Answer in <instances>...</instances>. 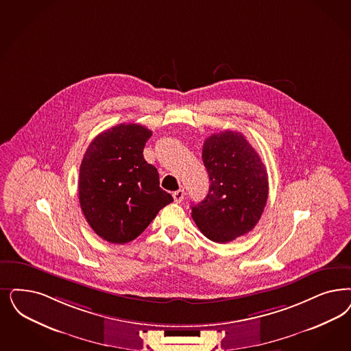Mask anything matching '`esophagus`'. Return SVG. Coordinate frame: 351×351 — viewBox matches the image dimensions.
<instances>
[{
    "instance_id": "obj_1",
    "label": "esophagus",
    "mask_w": 351,
    "mask_h": 351,
    "mask_svg": "<svg viewBox=\"0 0 351 351\" xmlns=\"http://www.w3.org/2000/svg\"><path fill=\"white\" fill-rule=\"evenodd\" d=\"M172 197H173V201H175L176 204H180L182 201V198H184V191H182V189H179V191L173 192V193H172Z\"/></svg>"
}]
</instances>
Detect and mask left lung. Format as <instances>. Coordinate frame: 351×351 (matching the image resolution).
I'll use <instances>...</instances> for the list:
<instances>
[{
  "instance_id": "1",
  "label": "left lung",
  "mask_w": 351,
  "mask_h": 351,
  "mask_svg": "<svg viewBox=\"0 0 351 351\" xmlns=\"http://www.w3.org/2000/svg\"><path fill=\"white\" fill-rule=\"evenodd\" d=\"M202 160L210 178L205 199L192 206L197 227L211 241L227 243L250 232L268 197L266 167L240 132L206 138Z\"/></svg>"
}]
</instances>
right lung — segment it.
Here are the masks:
<instances>
[{"label":"right lung","instance_id":"add662e5","mask_svg":"<svg viewBox=\"0 0 351 351\" xmlns=\"http://www.w3.org/2000/svg\"><path fill=\"white\" fill-rule=\"evenodd\" d=\"M152 131L119 124L99 133L80 165L79 201L88 224L105 241L125 243L140 236L173 198L144 159Z\"/></svg>","mask_w":351,"mask_h":351}]
</instances>
